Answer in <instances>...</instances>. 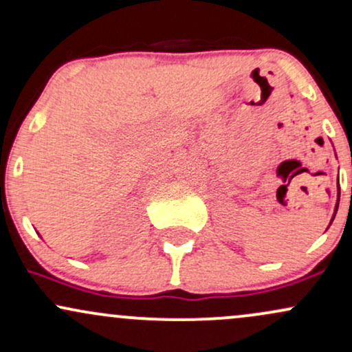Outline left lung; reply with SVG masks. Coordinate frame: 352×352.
<instances>
[{"label": "left lung", "instance_id": "8db88e82", "mask_svg": "<svg viewBox=\"0 0 352 352\" xmlns=\"http://www.w3.org/2000/svg\"><path fill=\"white\" fill-rule=\"evenodd\" d=\"M336 210H338V207H336ZM333 218H334V217H333Z\"/></svg>", "mask_w": 352, "mask_h": 352}]
</instances>
